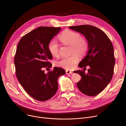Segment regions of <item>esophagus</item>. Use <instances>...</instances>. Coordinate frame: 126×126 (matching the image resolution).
Here are the masks:
<instances>
[{
  "label": "esophagus",
  "mask_w": 126,
  "mask_h": 126,
  "mask_svg": "<svg viewBox=\"0 0 126 126\" xmlns=\"http://www.w3.org/2000/svg\"><path fill=\"white\" fill-rule=\"evenodd\" d=\"M73 73V72L70 71L69 70H66V74L67 75H69V74H71Z\"/></svg>",
  "instance_id": "1"
}]
</instances>
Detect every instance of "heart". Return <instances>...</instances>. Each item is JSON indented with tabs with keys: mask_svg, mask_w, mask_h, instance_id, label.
I'll return each instance as SVG.
<instances>
[{
	"mask_svg": "<svg viewBox=\"0 0 126 126\" xmlns=\"http://www.w3.org/2000/svg\"><path fill=\"white\" fill-rule=\"evenodd\" d=\"M59 39L64 45L71 46V53L83 54L87 49V44L85 40L82 38L78 32L66 30L63 31L59 36ZM48 49L51 54L54 56H58L59 46L57 42L53 40L48 45ZM79 61V57L76 54L68 57H63L56 62V65L66 70L73 69Z\"/></svg>",
	"mask_w": 126,
	"mask_h": 126,
	"instance_id": "heart-1",
	"label": "heart"
}]
</instances>
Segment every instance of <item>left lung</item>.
I'll return each instance as SVG.
<instances>
[{
  "label": "left lung",
  "instance_id": "8db88e82",
  "mask_svg": "<svg viewBox=\"0 0 126 126\" xmlns=\"http://www.w3.org/2000/svg\"><path fill=\"white\" fill-rule=\"evenodd\" d=\"M82 33L88 42V52L78 64L80 68H90L85 71L77 70L81 79L77 86L83 94L95 96L104 90L111 81L115 64L112 44L106 34L99 29L90 25H80L69 27Z\"/></svg>",
  "mask_w": 126,
  "mask_h": 126
}]
</instances>
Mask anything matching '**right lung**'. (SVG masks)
<instances>
[{
	"label": "right lung",
	"instance_id": "1",
	"mask_svg": "<svg viewBox=\"0 0 126 126\" xmlns=\"http://www.w3.org/2000/svg\"><path fill=\"white\" fill-rule=\"evenodd\" d=\"M61 28L40 27L29 32L19 41L15 56L16 77L32 98L44 101L52 97L58 89L57 80L65 71L59 67L45 73L52 67V55L48 45Z\"/></svg>",
	"mask_w": 126,
	"mask_h": 126
}]
</instances>
